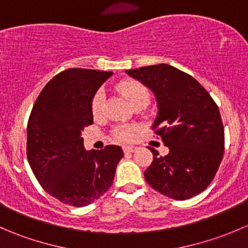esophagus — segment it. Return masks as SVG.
Segmentation results:
<instances>
[{"label": "esophagus", "instance_id": "obj_1", "mask_svg": "<svg viewBox=\"0 0 248 248\" xmlns=\"http://www.w3.org/2000/svg\"><path fill=\"white\" fill-rule=\"evenodd\" d=\"M138 150V147L133 146V145H128V146H124V154H132V152H136Z\"/></svg>", "mask_w": 248, "mask_h": 248}]
</instances>
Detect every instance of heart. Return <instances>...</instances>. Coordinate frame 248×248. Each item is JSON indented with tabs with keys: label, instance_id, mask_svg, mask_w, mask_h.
Returning <instances> with one entry per match:
<instances>
[{
	"label": "heart",
	"instance_id": "b5f03b06",
	"mask_svg": "<svg viewBox=\"0 0 248 248\" xmlns=\"http://www.w3.org/2000/svg\"><path fill=\"white\" fill-rule=\"evenodd\" d=\"M120 91L124 94L128 102L131 104L136 103L137 101L140 99H147L149 101V91L146 90V87L144 86L140 82L136 81V80H126V81L121 82L120 84ZM104 106V92L98 91L96 93V96L93 97V101H92V112L93 115H99L103 110ZM115 134L120 140L122 141H128L133 138L134 136V128L131 126H119L115 129Z\"/></svg>",
	"mask_w": 248,
	"mask_h": 248
}]
</instances>
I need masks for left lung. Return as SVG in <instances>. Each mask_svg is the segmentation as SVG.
I'll return each instance as SVG.
<instances>
[{
  "label": "left lung",
  "mask_w": 248,
  "mask_h": 248,
  "mask_svg": "<svg viewBox=\"0 0 248 248\" xmlns=\"http://www.w3.org/2000/svg\"><path fill=\"white\" fill-rule=\"evenodd\" d=\"M126 73L151 90L157 102L152 127L161 128L169 154L149 147L154 162L144 172L147 184L163 196L185 201L211 182L223 157L224 128L218 107L189 74L161 63Z\"/></svg>",
  "instance_id": "left-lung-1"
}]
</instances>
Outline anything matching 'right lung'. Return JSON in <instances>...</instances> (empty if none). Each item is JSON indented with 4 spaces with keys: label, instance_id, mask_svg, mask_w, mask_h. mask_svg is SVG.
I'll use <instances>...</instances> for the list:
<instances>
[{
    "label": "right lung",
    "instance_id": "1",
    "mask_svg": "<svg viewBox=\"0 0 248 248\" xmlns=\"http://www.w3.org/2000/svg\"><path fill=\"white\" fill-rule=\"evenodd\" d=\"M111 72L71 68L52 78L27 124V159L44 191L72 206H86L111 186L124 151L84 147L81 132L93 124L92 101Z\"/></svg>",
    "mask_w": 248,
    "mask_h": 248
}]
</instances>
